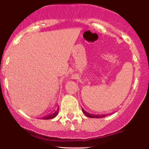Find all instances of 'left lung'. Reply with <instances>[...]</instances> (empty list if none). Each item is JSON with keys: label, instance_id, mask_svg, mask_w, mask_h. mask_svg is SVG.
Masks as SVG:
<instances>
[{"label": "left lung", "instance_id": "1", "mask_svg": "<svg viewBox=\"0 0 149 149\" xmlns=\"http://www.w3.org/2000/svg\"><path fill=\"white\" fill-rule=\"evenodd\" d=\"M82 111H83V113L85 114V116H87V117H89V118H104L105 116H107L108 115H110V114H108V115H93V114H91V113H89L88 112L85 111L83 109H82Z\"/></svg>", "mask_w": 149, "mask_h": 149}]
</instances>
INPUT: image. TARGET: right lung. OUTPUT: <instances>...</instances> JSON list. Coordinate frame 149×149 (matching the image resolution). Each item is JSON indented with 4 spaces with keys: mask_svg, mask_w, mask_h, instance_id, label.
Segmentation results:
<instances>
[{
    "mask_svg": "<svg viewBox=\"0 0 149 149\" xmlns=\"http://www.w3.org/2000/svg\"><path fill=\"white\" fill-rule=\"evenodd\" d=\"M59 107L57 108V110L54 111V112L52 113L51 114H49V115H47L45 116H43V117L42 118H40V119H42V120H49V119H52L54 118H55L56 116L58 115V112H59Z\"/></svg>",
    "mask_w": 149,
    "mask_h": 149,
    "instance_id": "1",
    "label": "right lung"
}]
</instances>
